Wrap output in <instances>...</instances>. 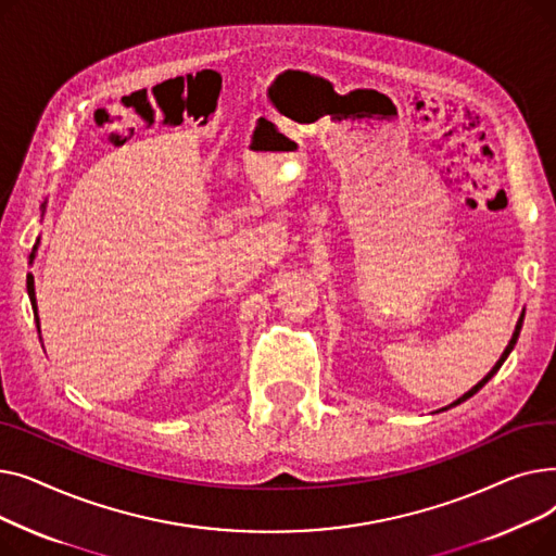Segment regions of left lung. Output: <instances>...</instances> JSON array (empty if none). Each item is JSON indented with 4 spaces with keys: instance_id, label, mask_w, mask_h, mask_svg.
I'll return each instance as SVG.
<instances>
[{
    "instance_id": "8db88e82",
    "label": "left lung",
    "mask_w": 556,
    "mask_h": 556,
    "mask_svg": "<svg viewBox=\"0 0 556 556\" xmlns=\"http://www.w3.org/2000/svg\"><path fill=\"white\" fill-rule=\"evenodd\" d=\"M522 317H525V313H520V317H518V323H516V329H514V336H511V340H509V344H507V349H505V352H503V356H501V361L498 363H495L493 367H491V371L482 378V381L478 383V386H473L469 392H466V394H462L457 401H453L451 405H446V407H442V410H448V407H455V405H459V403H464L466 399H471L476 392H480L489 381H491V376L495 374V371H498L501 367H503V363L507 361V356L511 354V349H514V344H516V340H518V336H520V329H522Z\"/></svg>"
}]
</instances>
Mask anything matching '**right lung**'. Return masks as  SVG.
<instances>
[{
	"label": "right lung",
	"instance_id": "obj_1",
	"mask_svg": "<svg viewBox=\"0 0 556 556\" xmlns=\"http://www.w3.org/2000/svg\"><path fill=\"white\" fill-rule=\"evenodd\" d=\"M45 207V204H42ZM38 243H40V239H38ZM38 243L34 245V252H31V258L36 256V250H38ZM26 290H28V300H31V306L36 308V323H38V331H40V317H38V304H36V288H34V275H28L26 277Z\"/></svg>",
	"mask_w": 556,
	"mask_h": 556
}]
</instances>
